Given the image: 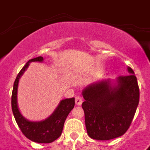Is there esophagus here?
<instances>
[{"label": "esophagus", "mask_w": 150, "mask_h": 150, "mask_svg": "<svg viewBox=\"0 0 150 150\" xmlns=\"http://www.w3.org/2000/svg\"><path fill=\"white\" fill-rule=\"evenodd\" d=\"M82 102H83V100H82V98L81 96H77L75 97V103H76V105L80 106V105L82 103Z\"/></svg>", "instance_id": "1"}]
</instances>
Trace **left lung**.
I'll return each mask as SVG.
<instances>
[{
    "label": "left lung",
    "mask_w": 150,
    "mask_h": 150,
    "mask_svg": "<svg viewBox=\"0 0 150 150\" xmlns=\"http://www.w3.org/2000/svg\"><path fill=\"white\" fill-rule=\"evenodd\" d=\"M121 75L117 86L111 87L109 81L89 86L83 90L87 133L96 140H110L123 135L132 121L139 102V88L134 71Z\"/></svg>",
    "instance_id": "8db88e82"
}]
</instances>
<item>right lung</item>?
Here are the masks:
<instances>
[{"label": "right lung", "mask_w": 150, "mask_h": 150, "mask_svg": "<svg viewBox=\"0 0 150 150\" xmlns=\"http://www.w3.org/2000/svg\"><path fill=\"white\" fill-rule=\"evenodd\" d=\"M43 58L38 57L31 59L24 65L18 74L13 86L11 95V109L18 125L23 135L33 142L38 143H50L58 139L63 131L64 124L68 114L74 108L75 98L65 99L61 100L60 104L51 116L43 121L31 122L27 121L20 114L17 105V89L18 80L25 70L32 61H42Z\"/></svg>", "instance_id": "obj_1"}]
</instances>
